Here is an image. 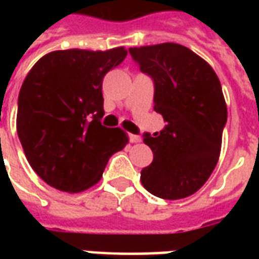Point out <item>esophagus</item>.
Segmentation results:
<instances>
[{
    "label": "esophagus",
    "mask_w": 259,
    "mask_h": 259,
    "mask_svg": "<svg viewBox=\"0 0 259 259\" xmlns=\"http://www.w3.org/2000/svg\"><path fill=\"white\" fill-rule=\"evenodd\" d=\"M129 140H130V143L137 144V143H140L141 141V137L140 136H136V135H129Z\"/></svg>",
    "instance_id": "esophagus-1"
}]
</instances>
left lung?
<instances>
[{
	"mask_svg": "<svg viewBox=\"0 0 259 259\" xmlns=\"http://www.w3.org/2000/svg\"><path fill=\"white\" fill-rule=\"evenodd\" d=\"M141 72L154 79V109L165 129L144 136L154 152L141 185L163 200H180L205 185L217 166L228 108L211 65L176 42L130 48Z\"/></svg>",
	"mask_w": 259,
	"mask_h": 259,
	"instance_id": "left-lung-1",
	"label": "left lung"
}]
</instances>
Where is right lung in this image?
I'll list each match as a JSON object with an SVG mask.
<instances>
[{"mask_svg":"<svg viewBox=\"0 0 259 259\" xmlns=\"http://www.w3.org/2000/svg\"><path fill=\"white\" fill-rule=\"evenodd\" d=\"M127 51L58 50L37 61L22 84L16 130L33 170L48 186L80 193L97 185L109 157L129 143L105 127L102 79Z\"/></svg>","mask_w":259,"mask_h":259,"instance_id":"add662e5","label":"right lung"}]
</instances>
